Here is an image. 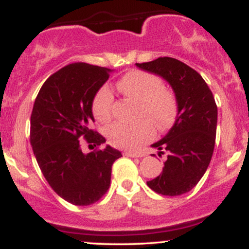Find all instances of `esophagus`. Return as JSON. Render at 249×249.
Here are the masks:
<instances>
[{
	"label": "esophagus",
	"mask_w": 249,
	"mask_h": 249,
	"mask_svg": "<svg viewBox=\"0 0 249 249\" xmlns=\"http://www.w3.org/2000/svg\"><path fill=\"white\" fill-rule=\"evenodd\" d=\"M124 156H127V157H143V152L138 151H124Z\"/></svg>",
	"instance_id": "34e87169"
}]
</instances>
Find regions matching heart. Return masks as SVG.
Returning a JSON list of instances; mask_svg holds the SVG:
<instances>
[{
  "label": "heart",
  "instance_id": "1",
  "mask_svg": "<svg viewBox=\"0 0 249 249\" xmlns=\"http://www.w3.org/2000/svg\"><path fill=\"white\" fill-rule=\"evenodd\" d=\"M117 86L124 95L141 102V118L150 120L160 130L173 124L176 117V100L164 89L162 79L157 75L133 70L125 73ZM112 105L113 94L110 89L107 86L100 87L92 100L94 118L102 123L108 122L112 116ZM149 122L142 120L137 124L114 123L106 131V136L113 146L135 149L154 138L155 129Z\"/></svg>",
  "mask_w": 249,
  "mask_h": 249
}]
</instances>
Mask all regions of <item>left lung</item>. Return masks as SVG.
<instances>
[{
    "instance_id": "obj_1",
    "label": "left lung",
    "mask_w": 249,
    "mask_h": 249,
    "mask_svg": "<svg viewBox=\"0 0 249 249\" xmlns=\"http://www.w3.org/2000/svg\"><path fill=\"white\" fill-rule=\"evenodd\" d=\"M136 66L162 76L174 89L176 120L166 136L151 145L165 150L168 158L160 176L146 184L162 195L179 196L197 184L212 160L217 124L214 95L195 70L177 59L164 56Z\"/></svg>"
}]
</instances>
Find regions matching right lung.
I'll use <instances>...</instances> for the list:
<instances>
[{
  "label": "right lung",
  "instance_id": "obj_1",
  "mask_svg": "<svg viewBox=\"0 0 249 249\" xmlns=\"http://www.w3.org/2000/svg\"><path fill=\"white\" fill-rule=\"evenodd\" d=\"M111 70L75 62L52 74L37 93L31 116V144L46 181L74 206H89L103 197L111 170L122 152L107 145L84 154L80 139L94 146L106 142L97 131L92 100Z\"/></svg>",
  "mask_w": 249,
  "mask_h": 249
}]
</instances>
